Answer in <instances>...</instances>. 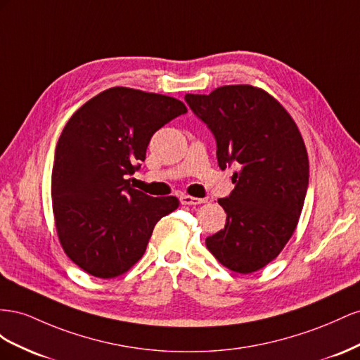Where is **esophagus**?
Masks as SVG:
<instances>
[{
    "instance_id": "esophagus-1",
    "label": "esophagus",
    "mask_w": 360,
    "mask_h": 360,
    "mask_svg": "<svg viewBox=\"0 0 360 360\" xmlns=\"http://www.w3.org/2000/svg\"><path fill=\"white\" fill-rule=\"evenodd\" d=\"M181 203L182 205H202L207 200L205 199H200V198H193V196H188V194H184V196H181Z\"/></svg>"
}]
</instances>
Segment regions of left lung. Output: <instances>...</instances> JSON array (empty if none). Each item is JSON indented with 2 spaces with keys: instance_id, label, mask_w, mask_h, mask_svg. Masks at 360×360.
I'll return each mask as SVG.
<instances>
[{
  "instance_id": "left-lung-1",
  "label": "left lung",
  "mask_w": 360,
  "mask_h": 360,
  "mask_svg": "<svg viewBox=\"0 0 360 360\" xmlns=\"http://www.w3.org/2000/svg\"><path fill=\"white\" fill-rule=\"evenodd\" d=\"M186 101L214 134L220 169H240L232 193L219 199L228 214L224 229L205 243L226 269L258 271L290 241L303 210L309 160L300 131L279 101L249 84Z\"/></svg>"
}]
</instances>
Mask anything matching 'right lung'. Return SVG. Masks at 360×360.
I'll return each instance as SVG.
<instances>
[{
	"mask_svg": "<svg viewBox=\"0 0 360 360\" xmlns=\"http://www.w3.org/2000/svg\"><path fill=\"white\" fill-rule=\"evenodd\" d=\"M187 112L184 102L111 87L78 108L58 139L51 198L61 248L81 270L112 279L146 250L157 221L179 207L152 198L128 176L145 161L150 137Z\"/></svg>",
	"mask_w": 360,
	"mask_h": 360,
	"instance_id": "obj_1",
	"label": "right lung"
}]
</instances>
